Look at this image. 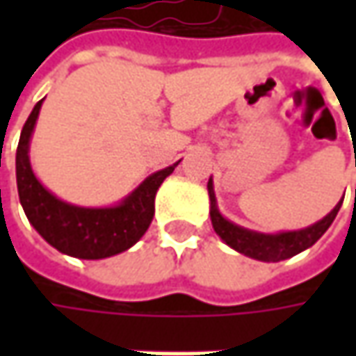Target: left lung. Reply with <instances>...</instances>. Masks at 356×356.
<instances>
[{
    "instance_id": "left-lung-1",
    "label": "left lung",
    "mask_w": 356,
    "mask_h": 356,
    "mask_svg": "<svg viewBox=\"0 0 356 356\" xmlns=\"http://www.w3.org/2000/svg\"><path fill=\"white\" fill-rule=\"evenodd\" d=\"M208 196H210V218H212L213 232L222 238V241L238 253H243V255L257 259V261H267V264L283 261V259H289L297 253L309 250L333 224V220L341 210V204H343V200H341L323 220L303 227V229L264 234V232H255V229L238 226L220 212L216 192H213L212 176L208 180Z\"/></svg>"
}]
</instances>
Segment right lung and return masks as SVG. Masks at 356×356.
Instances as JSON below:
<instances>
[{
	"label": "right lung",
	"instance_id": "add662e5",
	"mask_svg": "<svg viewBox=\"0 0 356 356\" xmlns=\"http://www.w3.org/2000/svg\"><path fill=\"white\" fill-rule=\"evenodd\" d=\"M43 101L35 104L23 124L15 154L17 192L29 224L49 245L71 257L104 259L127 252L146 234L154 216L158 188L180 160L144 178L129 196L113 206L90 208L65 202L41 184L31 168L29 146Z\"/></svg>",
	"mask_w": 356,
	"mask_h": 356
}]
</instances>
